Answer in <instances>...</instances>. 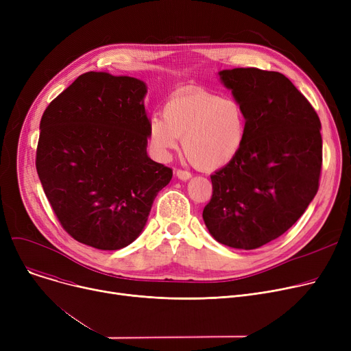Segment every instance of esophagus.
<instances>
[{
  "instance_id": "esophagus-1",
  "label": "esophagus",
  "mask_w": 351,
  "mask_h": 351,
  "mask_svg": "<svg viewBox=\"0 0 351 351\" xmlns=\"http://www.w3.org/2000/svg\"><path fill=\"white\" fill-rule=\"evenodd\" d=\"M176 176L180 179V180H188L192 175H191V172H188V171H182V169H176Z\"/></svg>"
}]
</instances>
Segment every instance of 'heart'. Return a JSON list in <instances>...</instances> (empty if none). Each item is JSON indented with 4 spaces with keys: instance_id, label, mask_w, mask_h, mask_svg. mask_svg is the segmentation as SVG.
Returning a JSON list of instances; mask_svg holds the SVG:
<instances>
[{
    "instance_id": "1",
    "label": "heart",
    "mask_w": 351,
    "mask_h": 351,
    "mask_svg": "<svg viewBox=\"0 0 351 351\" xmlns=\"http://www.w3.org/2000/svg\"><path fill=\"white\" fill-rule=\"evenodd\" d=\"M163 118L149 119L147 136L155 155L168 158L182 138L183 154L202 171L223 168L242 149L247 132L243 105L204 89H183L163 105Z\"/></svg>"
}]
</instances>
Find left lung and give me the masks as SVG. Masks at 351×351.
Here are the masks:
<instances>
[{
  "instance_id": "1",
  "label": "left lung",
  "mask_w": 351,
  "mask_h": 351,
  "mask_svg": "<svg viewBox=\"0 0 351 351\" xmlns=\"http://www.w3.org/2000/svg\"><path fill=\"white\" fill-rule=\"evenodd\" d=\"M245 108L242 149L212 179L204 220L219 243L252 250L289 230L319 191L322 123L283 73L259 68L219 72Z\"/></svg>"
}]
</instances>
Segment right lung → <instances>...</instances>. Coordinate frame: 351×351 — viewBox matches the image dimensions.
I'll return each instance as SVG.
<instances>
[{
  "label": "right lung",
  "mask_w": 351,
  "mask_h": 351,
  "mask_svg": "<svg viewBox=\"0 0 351 351\" xmlns=\"http://www.w3.org/2000/svg\"><path fill=\"white\" fill-rule=\"evenodd\" d=\"M146 85L85 72L40 123L35 166L64 230L86 246L118 250L141 234L172 169L146 154Z\"/></svg>",
  "instance_id": "obj_1"
}]
</instances>
